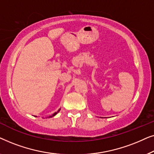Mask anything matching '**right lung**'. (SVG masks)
<instances>
[{"label":"right lung","instance_id":"add662e5","mask_svg":"<svg viewBox=\"0 0 154 154\" xmlns=\"http://www.w3.org/2000/svg\"><path fill=\"white\" fill-rule=\"evenodd\" d=\"M60 111V109H59V110H58V111H57V112H55V113H53V114H52V116H49V118H51V117H52V116H55L56 114H57V113L58 112H59V111Z\"/></svg>","mask_w":154,"mask_h":154}]
</instances>
